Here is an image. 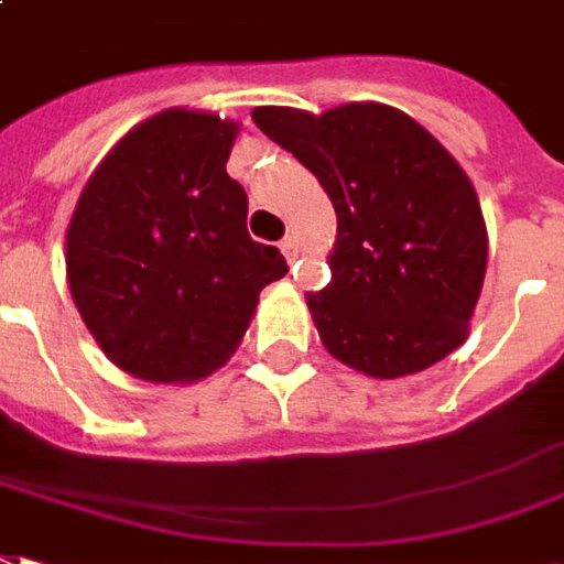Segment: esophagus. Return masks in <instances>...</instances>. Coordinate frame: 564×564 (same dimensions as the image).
Instances as JSON below:
<instances>
[{
  "mask_svg": "<svg viewBox=\"0 0 564 564\" xmlns=\"http://www.w3.org/2000/svg\"><path fill=\"white\" fill-rule=\"evenodd\" d=\"M282 256H285L288 264H294V261H297L300 243H297V240H294V237H285V240H282Z\"/></svg>",
  "mask_w": 564,
  "mask_h": 564,
  "instance_id": "34e87169",
  "label": "esophagus"
}]
</instances>
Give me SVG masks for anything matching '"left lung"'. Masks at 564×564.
Masks as SVG:
<instances>
[{"label":"left lung","mask_w":564,"mask_h":564,"mask_svg":"<svg viewBox=\"0 0 564 564\" xmlns=\"http://www.w3.org/2000/svg\"><path fill=\"white\" fill-rule=\"evenodd\" d=\"M252 121L336 207L333 279L306 297L329 354L392 380L464 345L488 270V226L458 160L408 112L375 100L321 116L256 106Z\"/></svg>","instance_id":"8db88e82"}]
</instances>
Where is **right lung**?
<instances>
[{"mask_svg":"<svg viewBox=\"0 0 564 564\" xmlns=\"http://www.w3.org/2000/svg\"><path fill=\"white\" fill-rule=\"evenodd\" d=\"M240 124L172 106L127 130L79 193L65 235L67 288L109 362L148 383L226 366L264 285L288 273L247 231L226 172Z\"/></svg>","mask_w":564,"mask_h":564,"instance_id":"obj_1","label":"right lung"}]
</instances>
